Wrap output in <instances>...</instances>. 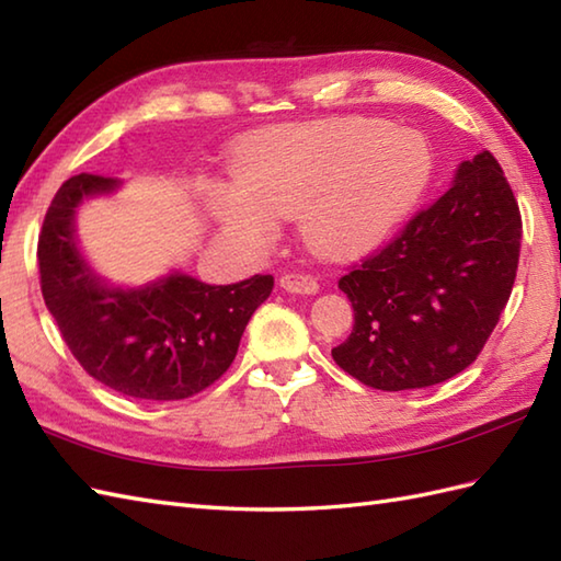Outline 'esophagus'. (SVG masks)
I'll list each match as a JSON object with an SVG mask.
<instances>
[{
    "instance_id": "1",
    "label": "esophagus",
    "mask_w": 561,
    "mask_h": 561,
    "mask_svg": "<svg viewBox=\"0 0 561 561\" xmlns=\"http://www.w3.org/2000/svg\"><path fill=\"white\" fill-rule=\"evenodd\" d=\"M279 287L289 294H306V296H313L320 289L311 274H284L279 279Z\"/></svg>"
}]
</instances>
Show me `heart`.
Here are the masks:
<instances>
[{"label": "heart", "instance_id": "obj_1", "mask_svg": "<svg viewBox=\"0 0 561 561\" xmlns=\"http://www.w3.org/2000/svg\"><path fill=\"white\" fill-rule=\"evenodd\" d=\"M434 153L422 133L386 121L344 117L257 141L241 183L224 185L214 214L226 236L262 245L279 217H299L304 243L342 257L378 243L426 193Z\"/></svg>", "mask_w": 561, "mask_h": 561}]
</instances>
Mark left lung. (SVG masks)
I'll return each instance as SVG.
<instances>
[{"label": "left lung", "instance_id": "1", "mask_svg": "<svg viewBox=\"0 0 561 561\" xmlns=\"http://www.w3.org/2000/svg\"><path fill=\"white\" fill-rule=\"evenodd\" d=\"M520 233L502 165L490 151L462 161L446 195L340 279L354 328L332 359L388 392L465 371L514 289Z\"/></svg>", "mask_w": 561, "mask_h": 561}]
</instances>
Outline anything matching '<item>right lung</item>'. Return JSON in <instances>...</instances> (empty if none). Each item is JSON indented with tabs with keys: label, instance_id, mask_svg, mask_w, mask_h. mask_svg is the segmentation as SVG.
I'll return each mask as SVG.
<instances>
[{
	"label": "right lung",
	"instance_id": "1",
	"mask_svg": "<svg viewBox=\"0 0 561 561\" xmlns=\"http://www.w3.org/2000/svg\"><path fill=\"white\" fill-rule=\"evenodd\" d=\"M121 185L81 173L57 190L38 238L43 299L67 347L99 383L139 400H183L231 366L274 279L255 274L207 284L171 270L141 287L111 284L81 253L77 211Z\"/></svg>",
	"mask_w": 561,
	"mask_h": 561
}]
</instances>
